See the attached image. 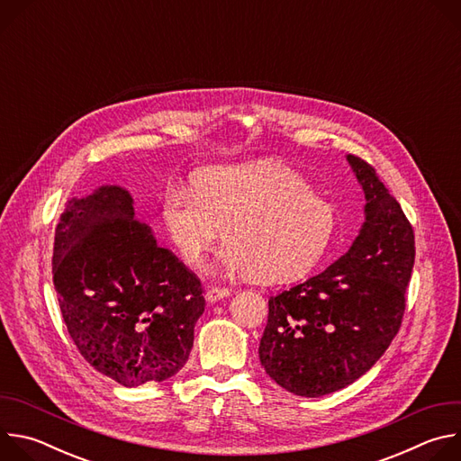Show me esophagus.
Returning a JSON list of instances; mask_svg holds the SVG:
<instances>
[{
	"instance_id": "esophagus-1",
	"label": "esophagus",
	"mask_w": 461,
	"mask_h": 461,
	"mask_svg": "<svg viewBox=\"0 0 461 461\" xmlns=\"http://www.w3.org/2000/svg\"><path fill=\"white\" fill-rule=\"evenodd\" d=\"M231 292L228 290V288H208L206 290V294H204V297H206V301L208 303H217V301H221V299H224V297H228Z\"/></svg>"
}]
</instances>
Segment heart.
<instances>
[{"instance_id":"b5f03b06","label":"heart","mask_w":461,"mask_h":461,"mask_svg":"<svg viewBox=\"0 0 461 461\" xmlns=\"http://www.w3.org/2000/svg\"><path fill=\"white\" fill-rule=\"evenodd\" d=\"M162 221L185 265L201 267L224 230L221 270L267 283L312 272L338 226L332 204L303 175L267 160L212 166L194 175L193 189L169 187Z\"/></svg>"}]
</instances>
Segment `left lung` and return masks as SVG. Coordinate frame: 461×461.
<instances>
[{
  "label": "left lung",
  "mask_w": 461,
  "mask_h": 461,
  "mask_svg": "<svg viewBox=\"0 0 461 461\" xmlns=\"http://www.w3.org/2000/svg\"><path fill=\"white\" fill-rule=\"evenodd\" d=\"M365 194V222L334 265L270 297L258 345L285 390L319 398L366 374L398 334L414 267V231L365 160L347 155Z\"/></svg>",
  "instance_id": "obj_1"
}]
</instances>
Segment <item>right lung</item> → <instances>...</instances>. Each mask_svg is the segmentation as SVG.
<instances>
[{
    "label": "right lung",
    "mask_w": 461,
    "mask_h": 461,
    "mask_svg": "<svg viewBox=\"0 0 461 461\" xmlns=\"http://www.w3.org/2000/svg\"><path fill=\"white\" fill-rule=\"evenodd\" d=\"M52 281L69 336L100 374L133 388L185 365L206 306L201 281L135 219L125 187L69 199L54 233Z\"/></svg>",
    "instance_id": "right-lung-1"
}]
</instances>
